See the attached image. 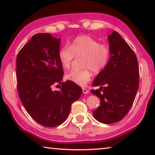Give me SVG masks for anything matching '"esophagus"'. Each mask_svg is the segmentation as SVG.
I'll use <instances>...</instances> for the list:
<instances>
[{
    "mask_svg": "<svg viewBox=\"0 0 155 155\" xmlns=\"http://www.w3.org/2000/svg\"><path fill=\"white\" fill-rule=\"evenodd\" d=\"M82 90H83V93L84 94H87L89 93V90H87V89H86V88H83Z\"/></svg>",
    "mask_w": 155,
    "mask_h": 155,
    "instance_id": "1",
    "label": "esophagus"
}]
</instances>
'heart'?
Returning a JSON list of instances; mask_svg holds the SVG:
<instances>
[{
  "label": "heart",
  "instance_id": "b5f03b06",
  "mask_svg": "<svg viewBox=\"0 0 155 155\" xmlns=\"http://www.w3.org/2000/svg\"><path fill=\"white\" fill-rule=\"evenodd\" d=\"M76 57H83V70H72L66 78L80 86H85L91 77V71L98 73L106 67L111 57L109 46L87 35L78 36L72 44L60 49L59 59L64 69H69Z\"/></svg>",
  "mask_w": 155,
  "mask_h": 155
}]
</instances>
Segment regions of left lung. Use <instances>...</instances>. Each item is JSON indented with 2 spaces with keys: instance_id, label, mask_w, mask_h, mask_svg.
Instances as JSON below:
<instances>
[{
  "instance_id": "left-lung-1",
  "label": "left lung",
  "mask_w": 155,
  "mask_h": 155,
  "mask_svg": "<svg viewBox=\"0 0 155 155\" xmlns=\"http://www.w3.org/2000/svg\"><path fill=\"white\" fill-rule=\"evenodd\" d=\"M111 57L106 67L94 80L101 86L91 93L100 98L101 105L93 115L103 124L119 122L129 111L139 87V65L134 51L115 31L108 36Z\"/></svg>"
}]
</instances>
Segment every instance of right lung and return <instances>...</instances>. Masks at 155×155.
Returning <instances> with one entry per match:
<instances>
[{
	"label": "right lung",
	"instance_id": "add662e5",
	"mask_svg": "<svg viewBox=\"0 0 155 155\" xmlns=\"http://www.w3.org/2000/svg\"><path fill=\"white\" fill-rule=\"evenodd\" d=\"M61 39L38 33L18 52L16 59L18 92L31 117L41 125L54 127L64 122L82 89L71 81L61 82L63 67L59 59ZM59 83V91L52 85Z\"/></svg>",
	"mask_w": 155,
	"mask_h": 155
}]
</instances>
